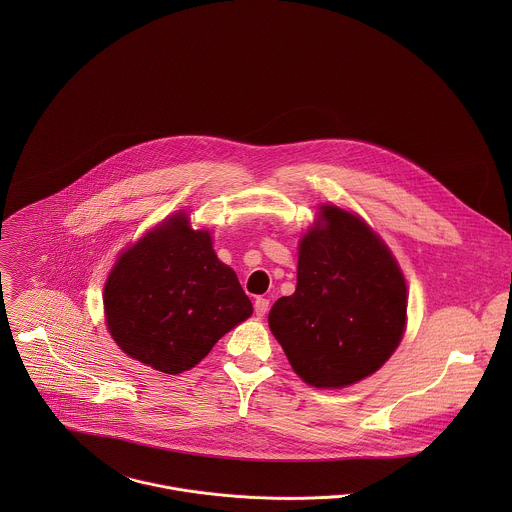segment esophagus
I'll use <instances>...</instances> for the list:
<instances>
[{
	"mask_svg": "<svg viewBox=\"0 0 512 512\" xmlns=\"http://www.w3.org/2000/svg\"><path fill=\"white\" fill-rule=\"evenodd\" d=\"M268 307H270V301L266 297H256L254 301V311L258 317H264L268 313Z\"/></svg>",
	"mask_w": 512,
	"mask_h": 512,
	"instance_id": "34e87169",
	"label": "esophagus"
}]
</instances>
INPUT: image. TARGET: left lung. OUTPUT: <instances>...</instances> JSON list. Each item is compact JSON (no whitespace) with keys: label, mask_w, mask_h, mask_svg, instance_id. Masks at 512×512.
I'll return each instance as SVG.
<instances>
[{"label":"left lung","mask_w":512,"mask_h":512,"mask_svg":"<svg viewBox=\"0 0 512 512\" xmlns=\"http://www.w3.org/2000/svg\"><path fill=\"white\" fill-rule=\"evenodd\" d=\"M406 282L365 220L323 205L299 240L297 286L268 315L293 370L315 388H345L376 372L406 327Z\"/></svg>","instance_id":"8db88e82"}]
</instances>
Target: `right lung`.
I'll list each match as a JSON object with an SVG mask.
<instances>
[{
    "label": "right lung",
    "instance_id": "add662e5",
    "mask_svg": "<svg viewBox=\"0 0 512 512\" xmlns=\"http://www.w3.org/2000/svg\"><path fill=\"white\" fill-rule=\"evenodd\" d=\"M106 325L132 359L179 374L199 365L224 333L252 315L209 230L177 213L122 252L104 286Z\"/></svg>",
    "mask_w": 512,
    "mask_h": 512
}]
</instances>
